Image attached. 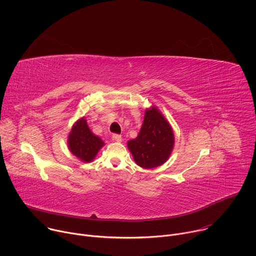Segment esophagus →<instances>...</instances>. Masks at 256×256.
<instances>
[{"mask_svg":"<svg viewBox=\"0 0 256 256\" xmlns=\"http://www.w3.org/2000/svg\"><path fill=\"white\" fill-rule=\"evenodd\" d=\"M122 136L120 134H112V140H116V142H120L122 140Z\"/></svg>","mask_w":256,"mask_h":256,"instance_id":"obj_1","label":"esophagus"}]
</instances>
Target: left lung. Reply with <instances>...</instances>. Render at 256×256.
Returning <instances> with one entry per match:
<instances>
[{"mask_svg":"<svg viewBox=\"0 0 256 256\" xmlns=\"http://www.w3.org/2000/svg\"><path fill=\"white\" fill-rule=\"evenodd\" d=\"M173 146L172 128L155 106L146 110L138 136L128 142L134 162L144 169L164 164L170 157Z\"/></svg>","mask_w":256,"mask_h":256,"instance_id":"left-lung-1","label":"left lung"}]
</instances>
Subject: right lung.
<instances>
[{
	"label": "right lung",
	"mask_w": 256,
	"mask_h": 256,
	"mask_svg": "<svg viewBox=\"0 0 256 256\" xmlns=\"http://www.w3.org/2000/svg\"><path fill=\"white\" fill-rule=\"evenodd\" d=\"M103 146L104 142L91 132L84 118L72 126L68 134V147L70 153L83 162H92Z\"/></svg>",
	"instance_id": "1"
}]
</instances>
